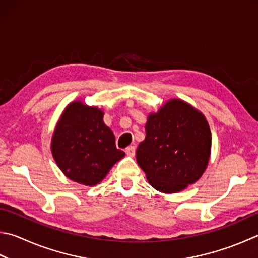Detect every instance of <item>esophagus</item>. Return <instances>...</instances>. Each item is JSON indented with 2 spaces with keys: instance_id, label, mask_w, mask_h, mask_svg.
<instances>
[{
  "instance_id": "obj_1",
  "label": "esophagus",
  "mask_w": 258,
  "mask_h": 258,
  "mask_svg": "<svg viewBox=\"0 0 258 258\" xmlns=\"http://www.w3.org/2000/svg\"><path fill=\"white\" fill-rule=\"evenodd\" d=\"M126 154H127L128 157H134L135 156V147H133V145H131V147H127L125 150Z\"/></svg>"
}]
</instances>
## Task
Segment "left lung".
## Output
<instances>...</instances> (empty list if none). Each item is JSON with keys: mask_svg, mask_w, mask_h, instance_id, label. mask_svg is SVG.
I'll use <instances>...</instances> for the list:
<instances>
[{"mask_svg": "<svg viewBox=\"0 0 258 258\" xmlns=\"http://www.w3.org/2000/svg\"><path fill=\"white\" fill-rule=\"evenodd\" d=\"M211 131L204 115L180 99H170L148 116L138 165L149 184L171 194L198 181L211 154Z\"/></svg>", "mask_w": 258, "mask_h": 258, "instance_id": "left-lung-1", "label": "left lung"}]
</instances>
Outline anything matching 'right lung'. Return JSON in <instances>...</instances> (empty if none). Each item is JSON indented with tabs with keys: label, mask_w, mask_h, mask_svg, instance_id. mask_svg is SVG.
<instances>
[{
	"label": "right lung",
	"mask_w": 258,
	"mask_h": 258,
	"mask_svg": "<svg viewBox=\"0 0 258 258\" xmlns=\"http://www.w3.org/2000/svg\"><path fill=\"white\" fill-rule=\"evenodd\" d=\"M51 154L69 179L95 186L125 153L115 145V135L104 123V111L81 101L64 109L51 138Z\"/></svg>",
	"instance_id": "right-lung-1"
}]
</instances>
